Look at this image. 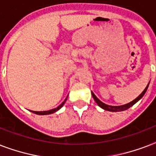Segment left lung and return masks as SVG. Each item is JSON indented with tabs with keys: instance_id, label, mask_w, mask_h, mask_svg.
<instances>
[{
	"instance_id": "8db88e82",
	"label": "left lung",
	"mask_w": 156,
	"mask_h": 156,
	"mask_svg": "<svg viewBox=\"0 0 156 156\" xmlns=\"http://www.w3.org/2000/svg\"><path fill=\"white\" fill-rule=\"evenodd\" d=\"M148 86H149V83H148V85L147 86V87L144 89L143 92L141 93L140 95H138V97L136 98L135 100H133V101H131L130 103H129V104H124V105H121V106H110V105H108V104H104L103 102H101L99 99H98L96 96L95 95V94L91 91V95H92L93 98H94V100L96 102V104L100 107V108H102L104 110H107V111H110V112H121V111H125L126 109H128L129 108H130L131 106H133V104H136V103L138 102V100H140L141 98L143 97L144 94L146 93L147 90L148 88Z\"/></svg>"
}]
</instances>
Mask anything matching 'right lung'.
I'll return each instance as SVG.
<instances>
[{
    "label": "right lung",
    "instance_id": "1",
    "mask_svg": "<svg viewBox=\"0 0 156 156\" xmlns=\"http://www.w3.org/2000/svg\"><path fill=\"white\" fill-rule=\"evenodd\" d=\"M68 97V96H67ZM67 97H66V99L63 101V103L61 104H60L57 108H53V109H51V110H48V111H41V112H36V111H30L32 112L33 113H35V114H38V115H48V114H52V113H54V112H56V111H58L59 109L61 108V107L63 106L64 104L66 103V100H67Z\"/></svg>",
    "mask_w": 156,
    "mask_h": 156
}]
</instances>
